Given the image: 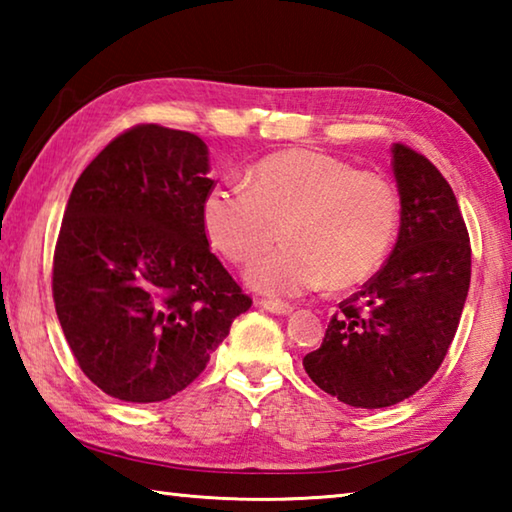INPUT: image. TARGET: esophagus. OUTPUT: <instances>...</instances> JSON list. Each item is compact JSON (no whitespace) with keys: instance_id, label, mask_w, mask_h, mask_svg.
Masks as SVG:
<instances>
[{"instance_id":"esophagus-1","label":"esophagus","mask_w":512,"mask_h":512,"mask_svg":"<svg viewBox=\"0 0 512 512\" xmlns=\"http://www.w3.org/2000/svg\"><path fill=\"white\" fill-rule=\"evenodd\" d=\"M259 305H262L266 311H271V314H277V316H287L293 311L289 302H280V300H262Z\"/></svg>"}]
</instances>
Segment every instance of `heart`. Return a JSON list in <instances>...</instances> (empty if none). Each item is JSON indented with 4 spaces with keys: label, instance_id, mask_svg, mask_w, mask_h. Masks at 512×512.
<instances>
[{
    "label": "heart",
    "instance_id": "heart-1",
    "mask_svg": "<svg viewBox=\"0 0 512 512\" xmlns=\"http://www.w3.org/2000/svg\"><path fill=\"white\" fill-rule=\"evenodd\" d=\"M246 187L205 194L203 225L216 250L253 262L282 235L287 244L250 266L248 282L271 296H298L327 282H366L388 255L400 219L393 185L379 173L318 151H284L257 162Z\"/></svg>",
    "mask_w": 512,
    "mask_h": 512
}]
</instances>
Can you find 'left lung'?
<instances>
[{"label":"left lung","instance_id":"1","mask_svg":"<svg viewBox=\"0 0 512 512\" xmlns=\"http://www.w3.org/2000/svg\"><path fill=\"white\" fill-rule=\"evenodd\" d=\"M393 171L402 203L393 253L302 359L318 388L357 409L393 406L436 375L470 289V235L445 176L406 144H393Z\"/></svg>","mask_w":512,"mask_h":512}]
</instances>
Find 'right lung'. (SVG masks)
I'll return each mask as SVG.
<instances>
[{"label":"right lung","mask_w":512,"mask_h":512,"mask_svg":"<svg viewBox=\"0 0 512 512\" xmlns=\"http://www.w3.org/2000/svg\"><path fill=\"white\" fill-rule=\"evenodd\" d=\"M207 171L201 137L137 124L69 196L51 271L56 314L85 377L115 400L183 391L253 305L210 250Z\"/></svg>","instance_id":"add662e5"}]
</instances>
